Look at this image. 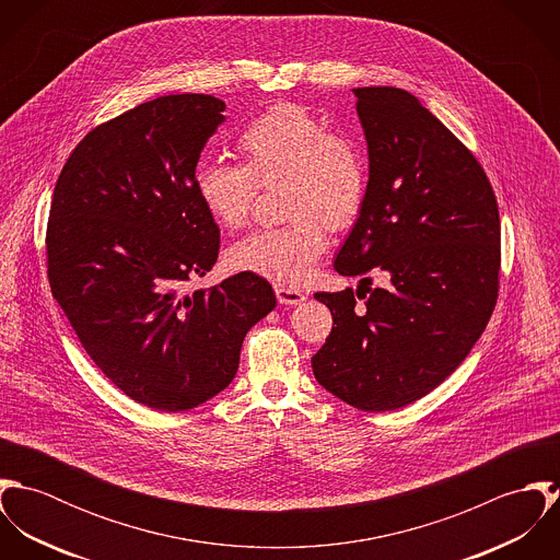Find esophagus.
Instances as JSON below:
<instances>
[{"instance_id":"esophagus-1","label":"esophagus","mask_w":560,"mask_h":560,"mask_svg":"<svg viewBox=\"0 0 560 560\" xmlns=\"http://www.w3.org/2000/svg\"><path fill=\"white\" fill-rule=\"evenodd\" d=\"M276 295H278V302L284 306H298L306 300L304 291H300L295 287H287V284H276Z\"/></svg>"}]
</instances>
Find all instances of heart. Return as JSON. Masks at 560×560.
<instances>
[{
  "label": "heart",
  "instance_id": "b5f03b06",
  "mask_svg": "<svg viewBox=\"0 0 560 560\" xmlns=\"http://www.w3.org/2000/svg\"><path fill=\"white\" fill-rule=\"evenodd\" d=\"M241 163L202 161L194 187L205 211L229 231L249 220L258 187H280L282 226L260 229L229 249L237 271L298 287L327 247V229H349L369 196V163L360 144L331 131L308 107L276 103L243 127Z\"/></svg>",
  "mask_w": 560,
  "mask_h": 560
}]
</instances>
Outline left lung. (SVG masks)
<instances>
[{
  "label": "left lung",
  "mask_w": 560,
  "mask_h": 560,
  "mask_svg": "<svg viewBox=\"0 0 560 560\" xmlns=\"http://www.w3.org/2000/svg\"><path fill=\"white\" fill-rule=\"evenodd\" d=\"M353 94L369 196L334 269L362 280L315 295L334 325L313 373L362 411H390L438 388L479 340L498 300L500 215L482 165L413 94ZM371 268L390 290L368 287Z\"/></svg>",
  "instance_id": "8db88e82"
}]
</instances>
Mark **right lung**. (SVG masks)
<instances>
[{"label": "right lung", "instance_id": "right-lung-1", "mask_svg": "<svg viewBox=\"0 0 560 560\" xmlns=\"http://www.w3.org/2000/svg\"><path fill=\"white\" fill-rule=\"evenodd\" d=\"M211 94H167L94 127L65 163L47 276L85 353L129 399L185 411L222 393L247 329L276 308L249 271L185 293L220 254L194 172L224 122Z\"/></svg>", "mask_w": 560, "mask_h": 560}]
</instances>
